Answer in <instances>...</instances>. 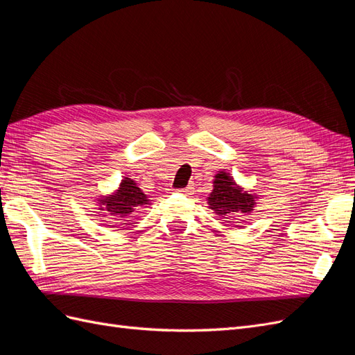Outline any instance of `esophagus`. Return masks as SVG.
Wrapping results in <instances>:
<instances>
[{"instance_id": "1", "label": "esophagus", "mask_w": 355, "mask_h": 355, "mask_svg": "<svg viewBox=\"0 0 355 355\" xmlns=\"http://www.w3.org/2000/svg\"><path fill=\"white\" fill-rule=\"evenodd\" d=\"M179 192H182V194L189 196L191 192H192V187H187V188H184V189H179Z\"/></svg>"}]
</instances>
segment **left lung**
Listing matches in <instances>:
<instances>
[{
  "label": "left lung",
  "mask_w": 355,
  "mask_h": 355,
  "mask_svg": "<svg viewBox=\"0 0 355 355\" xmlns=\"http://www.w3.org/2000/svg\"><path fill=\"white\" fill-rule=\"evenodd\" d=\"M257 197L253 191H245L228 171H219L213 180V191L207 197L209 209H211L222 219H231L232 214L243 213L250 214L254 207ZM230 222V220H228Z\"/></svg>",
  "instance_id": "left-lung-1"
}]
</instances>
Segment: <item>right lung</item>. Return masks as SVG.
Wrapping results in <instances>:
<instances>
[{"label":"right lung","mask_w":355,"mask_h":355,"mask_svg":"<svg viewBox=\"0 0 355 355\" xmlns=\"http://www.w3.org/2000/svg\"><path fill=\"white\" fill-rule=\"evenodd\" d=\"M145 192L137 187L136 182L130 178H124L120 187L108 196H101L98 202L101 213L103 216L118 218L116 220H125L127 218H135V214L149 204ZM124 225V223H121ZM111 227V225H110Z\"/></svg>","instance_id":"right-lung-1"}]
</instances>
